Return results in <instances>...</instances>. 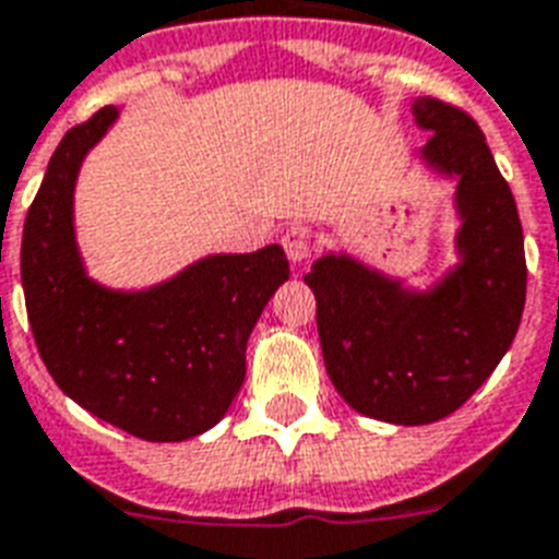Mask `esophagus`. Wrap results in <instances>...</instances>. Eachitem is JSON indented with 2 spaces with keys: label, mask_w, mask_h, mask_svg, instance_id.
<instances>
[{
  "label": "esophagus",
  "mask_w": 559,
  "mask_h": 559,
  "mask_svg": "<svg viewBox=\"0 0 559 559\" xmlns=\"http://www.w3.org/2000/svg\"><path fill=\"white\" fill-rule=\"evenodd\" d=\"M281 246H284V251H287V258L293 263H301L308 261L310 251L317 249V234H313V228L310 225H289L287 231H284V237H281Z\"/></svg>",
  "instance_id": "34e87169"
}]
</instances>
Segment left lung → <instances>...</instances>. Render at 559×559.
Masks as SVG:
<instances>
[{
    "instance_id": "8db88e82",
    "label": "left lung",
    "mask_w": 559,
    "mask_h": 559,
    "mask_svg": "<svg viewBox=\"0 0 559 559\" xmlns=\"http://www.w3.org/2000/svg\"><path fill=\"white\" fill-rule=\"evenodd\" d=\"M413 114L431 128L425 160L460 178L463 263L433 293H407L334 254L305 275L336 393L393 425L440 421L472 399L513 343L527 289L516 199L478 122L433 96L416 99Z\"/></svg>"
}]
</instances>
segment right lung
<instances>
[{
  "label": "right lung",
  "mask_w": 559,
  "mask_h": 559,
  "mask_svg": "<svg viewBox=\"0 0 559 559\" xmlns=\"http://www.w3.org/2000/svg\"><path fill=\"white\" fill-rule=\"evenodd\" d=\"M114 119L117 108L96 110L55 148L23 225L25 310L43 364L72 402L140 440L181 442L231 407L251 328L289 263L266 246L213 254L143 293L93 284L72 234V187Z\"/></svg>",
  "instance_id": "right-lung-1"
}]
</instances>
